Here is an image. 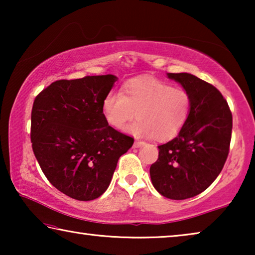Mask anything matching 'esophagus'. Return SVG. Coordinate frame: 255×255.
<instances>
[{"label": "esophagus", "instance_id": "34e87169", "mask_svg": "<svg viewBox=\"0 0 255 255\" xmlns=\"http://www.w3.org/2000/svg\"><path fill=\"white\" fill-rule=\"evenodd\" d=\"M145 144V141H141V140H135V143H133V147L137 148V147H140V146H143Z\"/></svg>", "mask_w": 255, "mask_h": 255}]
</instances>
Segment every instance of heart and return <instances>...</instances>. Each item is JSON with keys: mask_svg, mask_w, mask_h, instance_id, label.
I'll return each instance as SVG.
<instances>
[{"mask_svg": "<svg viewBox=\"0 0 255 255\" xmlns=\"http://www.w3.org/2000/svg\"><path fill=\"white\" fill-rule=\"evenodd\" d=\"M190 114V94L156 79L129 81L122 92H108L102 101V115L109 126L124 129L137 115L128 131L139 137L155 136L159 140L178 135Z\"/></svg>", "mask_w": 255, "mask_h": 255, "instance_id": "heart-1", "label": "heart"}]
</instances>
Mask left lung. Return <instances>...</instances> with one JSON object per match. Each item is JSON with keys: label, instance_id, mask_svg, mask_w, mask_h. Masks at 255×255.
Returning a JSON list of instances; mask_svg holds the SVG:
<instances>
[{"label": "left lung", "instance_id": "1", "mask_svg": "<svg viewBox=\"0 0 255 255\" xmlns=\"http://www.w3.org/2000/svg\"><path fill=\"white\" fill-rule=\"evenodd\" d=\"M191 97V114L178 136L158 146L150 165L154 188L162 196L183 200L199 195L223 170L232 138L233 117L214 85L189 73H167Z\"/></svg>", "mask_w": 255, "mask_h": 255}]
</instances>
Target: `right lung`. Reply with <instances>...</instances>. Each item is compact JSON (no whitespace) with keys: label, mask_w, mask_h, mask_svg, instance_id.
<instances>
[{"label":"right lung","mask_w":255,"mask_h":255,"mask_svg":"<svg viewBox=\"0 0 255 255\" xmlns=\"http://www.w3.org/2000/svg\"><path fill=\"white\" fill-rule=\"evenodd\" d=\"M115 75L59 80L38 94L31 111L33 154L49 182L81 201L106 191L133 138L107 124L102 101Z\"/></svg>","instance_id":"obj_1"}]
</instances>
